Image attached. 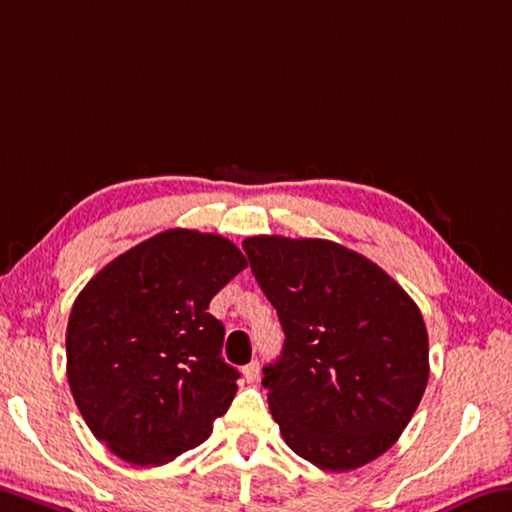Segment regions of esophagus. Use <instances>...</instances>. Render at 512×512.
<instances>
[{
    "mask_svg": "<svg viewBox=\"0 0 512 512\" xmlns=\"http://www.w3.org/2000/svg\"><path fill=\"white\" fill-rule=\"evenodd\" d=\"M243 378H246L248 383H255V380L259 378V362L257 360H253L250 364H246V367H243Z\"/></svg>",
    "mask_w": 512,
    "mask_h": 512,
    "instance_id": "1",
    "label": "esophagus"
}]
</instances>
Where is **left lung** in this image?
<instances>
[{
  "mask_svg": "<svg viewBox=\"0 0 512 512\" xmlns=\"http://www.w3.org/2000/svg\"><path fill=\"white\" fill-rule=\"evenodd\" d=\"M243 250L285 330L262 385L289 449L326 472L383 456L428 383V332L415 300L335 241L259 234Z\"/></svg>",
  "mask_w": 512,
  "mask_h": 512,
  "instance_id": "1",
  "label": "left lung"
}]
</instances>
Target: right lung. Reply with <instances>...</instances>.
Returning <instances> with one entry per match:
<instances>
[{
  "instance_id": "obj_1",
  "label": "right lung",
  "mask_w": 512,
  "mask_h": 512,
  "mask_svg": "<svg viewBox=\"0 0 512 512\" xmlns=\"http://www.w3.org/2000/svg\"><path fill=\"white\" fill-rule=\"evenodd\" d=\"M248 266L218 234L166 230L118 255L72 305L68 383L97 440L132 465H166L202 444L230 408L209 300Z\"/></svg>"
}]
</instances>
